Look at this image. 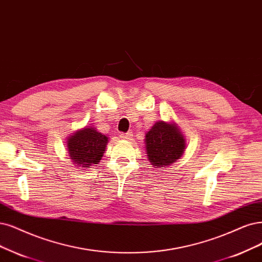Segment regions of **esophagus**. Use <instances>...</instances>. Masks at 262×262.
<instances>
[{
  "mask_svg": "<svg viewBox=\"0 0 262 262\" xmlns=\"http://www.w3.org/2000/svg\"><path fill=\"white\" fill-rule=\"evenodd\" d=\"M120 137L123 139V140H132L133 138V134L132 133H126V134H121Z\"/></svg>",
  "mask_w": 262,
  "mask_h": 262,
  "instance_id": "esophagus-1",
  "label": "esophagus"
}]
</instances>
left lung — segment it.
Returning a JSON list of instances; mask_svg holds the SVG:
<instances>
[{
  "instance_id": "8db88e82",
  "label": "left lung",
  "mask_w": 262,
  "mask_h": 262,
  "mask_svg": "<svg viewBox=\"0 0 262 262\" xmlns=\"http://www.w3.org/2000/svg\"><path fill=\"white\" fill-rule=\"evenodd\" d=\"M148 160L154 167L164 168L177 162L186 151V139L175 122L158 121L144 138Z\"/></svg>"
}]
</instances>
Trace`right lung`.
<instances>
[{"mask_svg": "<svg viewBox=\"0 0 262 262\" xmlns=\"http://www.w3.org/2000/svg\"><path fill=\"white\" fill-rule=\"evenodd\" d=\"M109 140L93 126L76 130L67 139V149L75 166L90 168L103 157Z\"/></svg>", "mask_w": 262, "mask_h": 262, "instance_id": "add662e5", "label": "right lung"}]
</instances>
